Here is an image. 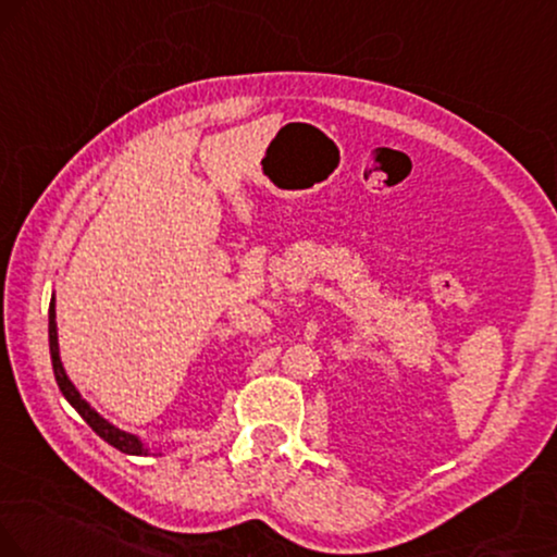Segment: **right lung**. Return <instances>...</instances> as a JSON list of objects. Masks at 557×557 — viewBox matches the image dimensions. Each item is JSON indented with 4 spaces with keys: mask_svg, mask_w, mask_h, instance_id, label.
<instances>
[{
    "mask_svg": "<svg viewBox=\"0 0 557 557\" xmlns=\"http://www.w3.org/2000/svg\"><path fill=\"white\" fill-rule=\"evenodd\" d=\"M48 348H51V363H53V376H57V384L61 389V395L66 397V403L72 405L77 413L85 418L89 429L98 434L102 442H108L115 449L123 451V455H134V457H149L152 449L144 444L141 436L132 434V431H123L119 425H113L108 418H102L98 410L89 405L85 397L79 395V389L74 387V382L69 380L64 363H61V354H59V331H57V297H51V307H48ZM157 455H162V449H157Z\"/></svg>",
    "mask_w": 557,
    "mask_h": 557,
    "instance_id": "add662e5",
    "label": "right lung"
}]
</instances>
